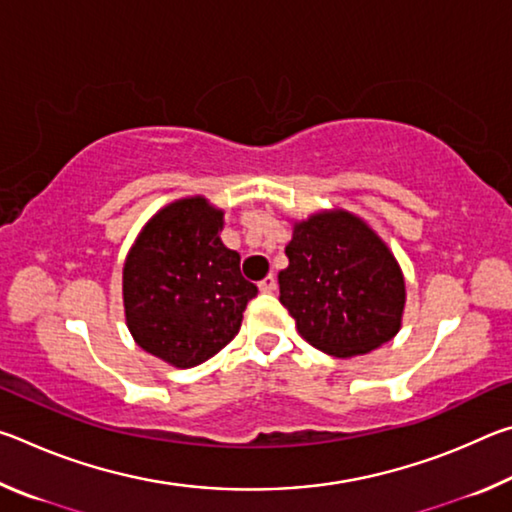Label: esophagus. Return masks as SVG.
<instances>
[{
  "mask_svg": "<svg viewBox=\"0 0 512 512\" xmlns=\"http://www.w3.org/2000/svg\"><path fill=\"white\" fill-rule=\"evenodd\" d=\"M257 287H259V291H264V293H273V291H275V287H277L275 275H266L264 280L257 284Z\"/></svg>",
  "mask_w": 512,
  "mask_h": 512,
  "instance_id": "obj_1",
  "label": "esophagus"
}]
</instances>
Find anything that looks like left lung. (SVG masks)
<instances>
[{
  "instance_id": "8db88e82",
  "label": "left lung",
  "mask_w": 512,
  "mask_h": 512,
  "mask_svg": "<svg viewBox=\"0 0 512 512\" xmlns=\"http://www.w3.org/2000/svg\"><path fill=\"white\" fill-rule=\"evenodd\" d=\"M280 302L309 345L339 359L395 339L406 305L404 273L368 221L343 207L293 221Z\"/></svg>"
}]
</instances>
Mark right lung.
Masks as SVG:
<instances>
[{
    "mask_svg": "<svg viewBox=\"0 0 512 512\" xmlns=\"http://www.w3.org/2000/svg\"><path fill=\"white\" fill-rule=\"evenodd\" d=\"M223 210L205 196L178 198L144 223L121 271L128 332L173 368H194L239 332L257 287L221 241Z\"/></svg>",
    "mask_w": 512,
    "mask_h": 512,
    "instance_id": "obj_1",
    "label": "right lung"
}]
</instances>
